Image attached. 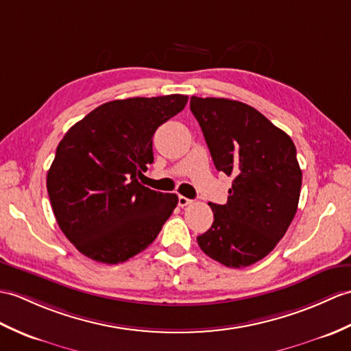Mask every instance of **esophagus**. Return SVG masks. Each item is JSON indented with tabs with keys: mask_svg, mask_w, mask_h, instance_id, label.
I'll use <instances>...</instances> for the list:
<instances>
[{
	"mask_svg": "<svg viewBox=\"0 0 351 351\" xmlns=\"http://www.w3.org/2000/svg\"><path fill=\"white\" fill-rule=\"evenodd\" d=\"M191 203H193V200H190L189 197H185V195H179V197H178V205L179 206H189V205H191Z\"/></svg>",
	"mask_w": 351,
	"mask_h": 351,
	"instance_id": "esophagus-1",
	"label": "esophagus"
}]
</instances>
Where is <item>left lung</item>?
<instances>
[{
  "label": "left lung",
  "mask_w": 351,
  "mask_h": 351,
  "mask_svg": "<svg viewBox=\"0 0 351 351\" xmlns=\"http://www.w3.org/2000/svg\"><path fill=\"white\" fill-rule=\"evenodd\" d=\"M218 172L233 178L226 205L209 203L210 229L197 243L227 267H245L271 252L298 210L302 170L295 143L251 106L229 99L191 97Z\"/></svg>",
  "instance_id": "left-lung-1"
}]
</instances>
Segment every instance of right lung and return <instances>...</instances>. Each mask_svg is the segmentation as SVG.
<instances>
[{"label": "right lung", "mask_w": 351, "mask_h": 351, "mask_svg": "<svg viewBox=\"0 0 351 351\" xmlns=\"http://www.w3.org/2000/svg\"><path fill=\"white\" fill-rule=\"evenodd\" d=\"M189 97H133L104 103L60 142L47 172L53 215L84 256L118 265L148 248L178 205V195L138 182L152 165V136Z\"/></svg>", "instance_id": "right-lung-1"}]
</instances>
